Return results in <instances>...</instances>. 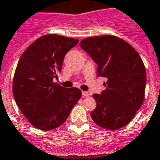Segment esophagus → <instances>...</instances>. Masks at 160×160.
Instances as JSON below:
<instances>
[{"label": "esophagus", "instance_id": "esophagus-1", "mask_svg": "<svg viewBox=\"0 0 160 160\" xmlns=\"http://www.w3.org/2000/svg\"><path fill=\"white\" fill-rule=\"evenodd\" d=\"M82 95L85 96V97H88V96L89 95V93L86 91H82Z\"/></svg>", "mask_w": 160, "mask_h": 160}]
</instances>
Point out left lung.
<instances>
[{
    "instance_id": "1",
    "label": "left lung",
    "mask_w": 160,
    "mask_h": 160,
    "mask_svg": "<svg viewBox=\"0 0 160 160\" xmlns=\"http://www.w3.org/2000/svg\"><path fill=\"white\" fill-rule=\"evenodd\" d=\"M98 65V77H105L106 89L94 93L96 108L90 113L99 127L115 131L127 125L145 98L146 71L134 48L113 35L86 38L80 42Z\"/></svg>"
}]
</instances>
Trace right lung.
Returning a JSON list of instances; mask_svg holds the SVG:
<instances>
[{"mask_svg": "<svg viewBox=\"0 0 160 160\" xmlns=\"http://www.w3.org/2000/svg\"><path fill=\"white\" fill-rule=\"evenodd\" d=\"M78 42L61 35H43L19 58L13 95L22 113L38 129L50 131L62 125L81 97L80 89H67L53 81L62 71L66 54Z\"/></svg>", "mask_w": 160, "mask_h": 160, "instance_id": "right-lung-1", "label": "right lung"}]
</instances>
